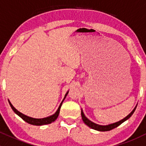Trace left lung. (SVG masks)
Listing matches in <instances>:
<instances>
[{
	"label": "left lung",
	"mask_w": 146,
	"mask_h": 146,
	"mask_svg": "<svg viewBox=\"0 0 146 146\" xmlns=\"http://www.w3.org/2000/svg\"><path fill=\"white\" fill-rule=\"evenodd\" d=\"M136 107H137V106L135 107V108L133 109V111H132L131 112L130 114H129V115L126 116L125 118L121 119V120H120L119 121H117V122H115V123H111V124L106 125V126H102V125L97 124V123H94V122L91 121L90 120H89V119H88L86 117H85V114H84V113H83V111H82V110L81 109L82 119V121H83L84 123H85V124L87 125V126H89L90 128H91V129H95V130H97V131H110V130H111V129L117 128V126H119V125L121 124L123 122H124L125 121H126L127 119H129V118H130V117L132 116V114H133V112L135 111V110H136Z\"/></svg>",
	"instance_id": "left-lung-1"
}]
</instances>
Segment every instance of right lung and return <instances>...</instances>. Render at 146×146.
Segmentation results:
<instances>
[{
  "mask_svg": "<svg viewBox=\"0 0 146 146\" xmlns=\"http://www.w3.org/2000/svg\"><path fill=\"white\" fill-rule=\"evenodd\" d=\"M68 93V92L66 93V95H65L64 100H63L62 102H61V103L60 104V105H59V107H58L57 111H56V112L54 113L53 115L49 116V117H45V118H42V119H35V118H32V117H28V116L25 115V114H23V113H21V112H20L19 111H17V110H16L14 107H13V104H12L11 102L9 101V100H8V102H9L10 107H11L12 110L14 111V112L16 114H17L19 117H21V118L23 119L25 121H26L27 123H29V124L35 125V126H42V125H46V124H48V123H52V122H54L56 119L58 118V114H59V112H60V109H61V105H62L63 102H64L65 98H66V97L67 96Z\"/></svg>",
  "mask_w": 146,
  "mask_h": 146,
  "instance_id": "obj_1",
  "label": "right lung"
}]
</instances>
